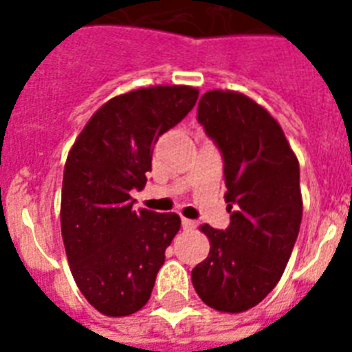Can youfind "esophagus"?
Masks as SVG:
<instances>
[{"label": "esophagus", "instance_id": "esophagus-1", "mask_svg": "<svg viewBox=\"0 0 352 352\" xmlns=\"http://www.w3.org/2000/svg\"><path fill=\"white\" fill-rule=\"evenodd\" d=\"M195 226H197V223H195V221L182 217V230H193Z\"/></svg>", "mask_w": 352, "mask_h": 352}]
</instances>
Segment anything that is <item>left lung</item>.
I'll return each instance as SVG.
<instances>
[{
    "label": "left lung",
    "instance_id": "obj_1",
    "mask_svg": "<svg viewBox=\"0 0 352 352\" xmlns=\"http://www.w3.org/2000/svg\"><path fill=\"white\" fill-rule=\"evenodd\" d=\"M197 118L225 159L230 226L201 225L210 254L192 270V283L206 305L237 314L283 276L303 214L300 164L278 120L243 93H204Z\"/></svg>",
    "mask_w": 352,
    "mask_h": 352
}]
</instances>
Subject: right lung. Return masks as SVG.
Masks as SVG:
<instances>
[{
	"mask_svg": "<svg viewBox=\"0 0 352 352\" xmlns=\"http://www.w3.org/2000/svg\"><path fill=\"white\" fill-rule=\"evenodd\" d=\"M199 89L151 85L107 100L85 124L63 168L60 223L80 292L111 318L148 303L164 252L181 228L177 214L133 210L151 149L192 111Z\"/></svg>",
	"mask_w": 352,
	"mask_h": 352,
	"instance_id": "right-lung-1",
	"label": "right lung"
}]
</instances>
